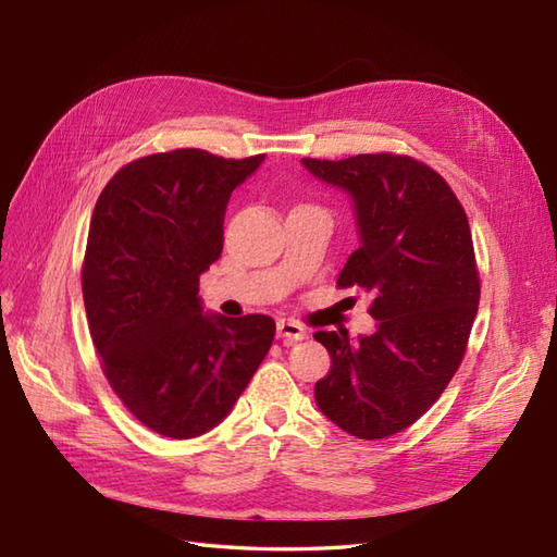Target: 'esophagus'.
Segmentation results:
<instances>
[{
	"label": "esophagus",
	"instance_id": "esophagus-1",
	"mask_svg": "<svg viewBox=\"0 0 557 557\" xmlns=\"http://www.w3.org/2000/svg\"><path fill=\"white\" fill-rule=\"evenodd\" d=\"M277 337L289 339V342H301L309 337V330L297 321H277Z\"/></svg>",
	"mask_w": 557,
	"mask_h": 557
}]
</instances>
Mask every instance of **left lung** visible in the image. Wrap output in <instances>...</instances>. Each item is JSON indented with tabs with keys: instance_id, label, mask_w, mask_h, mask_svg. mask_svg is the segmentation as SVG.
<instances>
[{
	"instance_id": "1",
	"label": "left lung",
	"mask_w": 557,
	"mask_h": 557,
	"mask_svg": "<svg viewBox=\"0 0 557 557\" xmlns=\"http://www.w3.org/2000/svg\"><path fill=\"white\" fill-rule=\"evenodd\" d=\"M304 168L354 200L361 246L337 287L371 292L375 333H315L333 357L315 383L325 417L349 435L381 441L429 411L465 359L481 280L467 212L429 164L395 152Z\"/></svg>"
}]
</instances>
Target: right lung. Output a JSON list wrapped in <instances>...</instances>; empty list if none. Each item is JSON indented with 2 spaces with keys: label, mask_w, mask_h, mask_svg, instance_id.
I'll return each mask as SVG.
<instances>
[{
  "label": "right lung",
  "mask_w": 557,
  "mask_h": 557,
  "mask_svg": "<svg viewBox=\"0 0 557 557\" xmlns=\"http://www.w3.org/2000/svg\"><path fill=\"white\" fill-rule=\"evenodd\" d=\"M263 158L152 152L124 164L92 210L81 270L92 345L114 395L164 437L215 429L275 337L270 315H208L198 297L230 196Z\"/></svg>",
  "instance_id": "right-lung-1"
}]
</instances>
